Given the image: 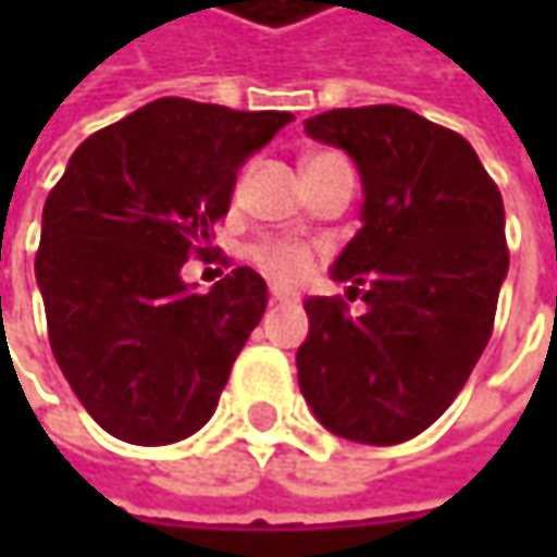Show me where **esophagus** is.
<instances>
[{
	"label": "esophagus",
	"mask_w": 557,
	"mask_h": 557,
	"mask_svg": "<svg viewBox=\"0 0 557 557\" xmlns=\"http://www.w3.org/2000/svg\"><path fill=\"white\" fill-rule=\"evenodd\" d=\"M299 296L296 293H289V289H280V286H274V293H271V302H296Z\"/></svg>",
	"instance_id": "1"
}]
</instances>
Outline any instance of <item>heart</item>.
<instances>
[{
  "label": "heart",
  "mask_w": 557,
  "mask_h": 557,
  "mask_svg": "<svg viewBox=\"0 0 557 557\" xmlns=\"http://www.w3.org/2000/svg\"><path fill=\"white\" fill-rule=\"evenodd\" d=\"M335 154H312V158H306V168H315V164H322V161H332ZM255 261H258V268L264 271V274H271L280 283H296V280H302L309 274V268H312V251L306 248V245H296V242H268V245H261L258 251H255Z\"/></svg>",
  "instance_id": "b5f03b06"
}]
</instances>
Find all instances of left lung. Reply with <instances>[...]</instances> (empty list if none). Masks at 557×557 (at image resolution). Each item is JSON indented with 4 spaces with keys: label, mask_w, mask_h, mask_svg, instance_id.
Returning a JSON list of instances; mask_svg holds the SVG:
<instances>
[{
    "label": "left lung",
    "mask_w": 557,
    "mask_h": 557,
    "mask_svg": "<svg viewBox=\"0 0 557 557\" xmlns=\"http://www.w3.org/2000/svg\"><path fill=\"white\" fill-rule=\"evenodd\" d=\"M302 125L361 176V228L332 280L361 293L364 312L348 315L332 296L302 302L299 389L329 432L399 445L451 406L491 342L509 268L500 189L461 135L399 106Z\"/></svg>",
    "instance_id": "obj_1"
}]
</instances>
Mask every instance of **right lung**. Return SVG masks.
<instances>
[{
	"instance_id": "obj_1",
	"label": "right lung",
	"mask_w": 557,
	"mask_h": 557,
	"mask_svg": "<svg viewBox=\"0 0 557 557\" xmlns=\"http://www.w3.org/2000/svg\"><path fill=\"white\" fill-rule=\"evenodd\" d=\"M289 122L168 96L73 151L45 202L35 277L57 364L109 435L170 445L212 419L268 283L235 268L196 293L180 271L209 251L242 164Z\"/></svg>"
}]
</instances>
